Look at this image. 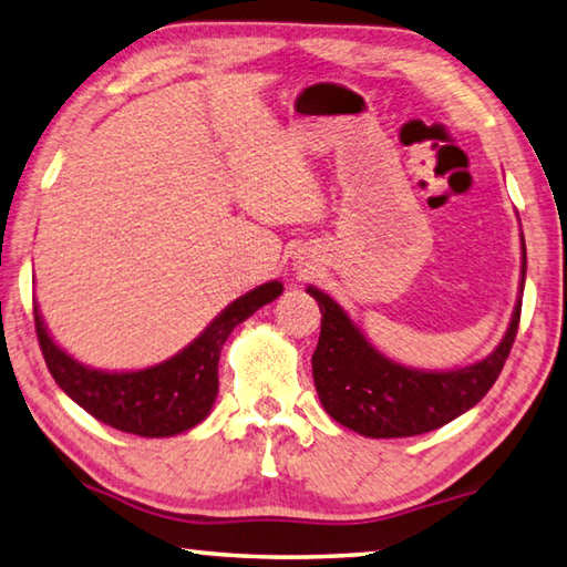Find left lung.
<instances>
[{
	"label": "left lung",
	"instance_id": "1",
	"mask_svg": "<svg viewBox=\"0 0 567 567\" xmlns=\"http://www.w3.org/2000/svg\"><path fill=\"white\" fill-rule=\"evenodd\" d=\"M525 284V241L523 281ZM323 313L313 351V383L326 413L365 439H409L441 429L493 389L513 349L520 301L508 331L488 359L455 371H415L393 363L365 341L359 326L329 293L309 286Z\"/></svg>",
	"mask_w": 567,
	"mask_h": 567
}]
</instances>
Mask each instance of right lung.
Segmentation results:
<instances>
[{
  "label": "right lung",
  "instance_id": "1",
  "mask_svg": "<svg viewBox=\"0 0 567 567\" xmlns=\"http://www.w3.org/2000/svg\"><path fill=\"white\" fill-rule=\"evenodd\" d=\"M281 291L284 286L278 281L258 286L228 303L184 351L152 369L128 373L96 371L74 361L52 341L37 306L34 326L47 369L69 399L116 431L166 439L206 419L218 393V355L226 339L238 323L278 299Z\"/></svg>",
  "mask_w": 567,
  "mask_h": 567
}]
</instances>
